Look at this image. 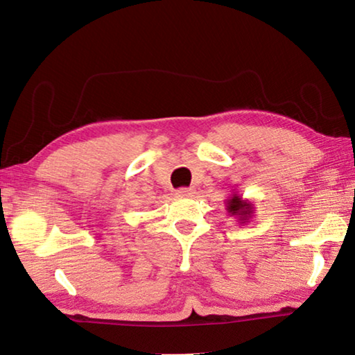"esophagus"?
<instances>
[{"label": "esophagus", "instance_id": "34e87169", "mask_svg": "<svg viewBox=\"0 0 355 355\" xmlns=\"http://www.w3.org/2000/svg\"><path fill=\"white\" fill-rule=\"evenodd\" d=\"M194 192H196L194 188H180V189H177V196L178 197H191Z\"/></svg>", "mask_w": 355, "mask_h": 355}]
</instances>
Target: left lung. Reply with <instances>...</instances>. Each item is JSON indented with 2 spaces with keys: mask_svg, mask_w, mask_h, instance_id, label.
<instances>
[{
  "mask_svg": "<svg viewBox=\"0 0 355 355\" xmlns=\"http://www.w3.org/2000/svg\"><path fill=\"white\" fill-rule=\"evenodd\" d=\"M227 209H228V213H232V214H238L239 218H241L243 220H245L249 218V214H250V205H248V203H244L243 200H241V197L239 196H233L230 200H228V207H227Z\"/></svg>",
  "mask_w": 355,
  "mask_h": 355,
  "instance_id": "1",
  "label": "left lung"
}]
</instances>
